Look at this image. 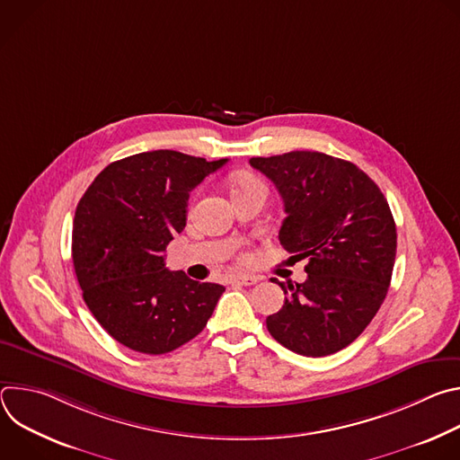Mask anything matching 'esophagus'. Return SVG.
<instances>
[{"label": "esophagus", "instance_id": "obj_1", "mask_svg": "<svg viewBox=\"0 0 460 460\" xmlns=\"http://www.w3.org/2000/svg\"><path fill=\"white\" fill-rule=\"evenodd\" d=\"M256 282H258V277H252V275H242V277L231 279L233 286H254Z\"/></svg>", "mask_w": 460, "mask_h": 460}]
</instances>
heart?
Listing matches in <instances>:
<instances>
[{"label":"heart","instance_id":"heart-1","mask_svg":"<svg viewBox=\"0 0 460 460\" xmlns=\"http://www.w3.org/2000/svg\"><path fill=\"white\" fill-rule=\"evenodd\" d=\"M256 185H264V183H261V180L256 178L254 174H247V172L238 174L233 181V194H236L240 190H245V189H251V187H256Z\"/></svg>","mask_w":460,"mask_h":460}]
</instances>
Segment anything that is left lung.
Here are the masks:
<instances>
[{"label":"left lung","mask_w":460,"mask_h":460,"mask_svg":"<svg viewBox=\"0 0 460 460\" xmlns=\"http://www.w3.org/2000/svg\"><path fill=\"white\" fill-rule=\"evenodd\" d=\"M249 164L282 194L280 243L293 260L307 261L305 282H277L286 302L268 316V330L298 355H333L366 330L387 295L397 254L387 200L355 164L323 153L291 151Z\"/></svg>","instance_id":"left-lung-1"}]
</instances>
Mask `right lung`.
I'll return each instance as SVG.
<instances>
[{
    "label": "right lung",
    "mask_w": 460,
    "mask_h": 460,
    "mask_svg": "<svg viewBox=\"0 0 460 460\" xmlns=\"http://www.w3.org/2000/svg\"><path fill=\"white\" fill-rule=\"evenodd\" d=\"M227 158L151 151L107 165L76 208L73 261L84 300L125 348L164 355L199 335L226 291L165 268L189 192Z\"/></svg>",
    "instance_id": "add662e5"
}]
</instances>
